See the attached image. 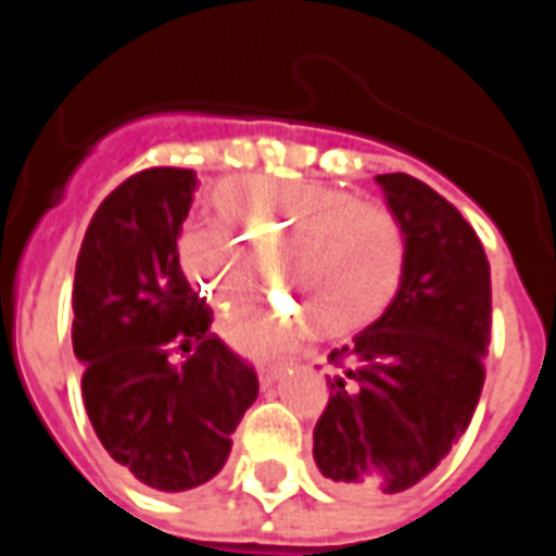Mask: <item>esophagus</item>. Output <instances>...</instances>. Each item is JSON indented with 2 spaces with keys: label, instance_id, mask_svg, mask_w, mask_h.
I'll return each instance as SVG.
<instances>
[{
  "label": "esophagus",
  "instance_id": "34e87169",
  "mask_svg": "<svg viewBox=\"0 0 556 556\" xmlns=\"http://www.w3.org/2000/svg\"><path fill=\"white\" fill-rule=\"evenodd\" d=\"M286 366H289V363H267V366H262V369H258V381H262V387L274 384Z\"/></svg>",
  "mask_w": 556,
  "mask_h": 556
}]
</instances>
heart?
<instances>
[{
  "label": "heart",
  "instance_id": "b5f03b06",
  "mask_svg": "<svg viewBox=\"0 0 556 556\" xmlns=\"http://www.w3.org/2000/svg\"><path fill=\"white\" fill-rule=\"evenodd\" d=\"M219 226L181 231L178 267L217 313L253 291L258 255L267 274L294 291L318 337H345L369 325L396 298L405 274V229L393 211L327 184L238 178L214 195ZM303 318L291 306H253L226 321V337L265 354L286 345Z\"/></svg>",
  "mask_w": 556,
  "mask_h": 556
}]
</instances>
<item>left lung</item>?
Segmentation results:
<instances>
[{"label":"left lung","instance_id":"8db88e82","mask_svg":"<svg viewBox=\"0 0 556 556\" xmlns=\"http://www.w3.org/2000/svg\"><path fill=\"white\" fill-rule=\"evenodd\" d=\"M405 229V274L384 315L327 354L330 402L313 431L318 470L349 494L429 477L470 426L485 384L491 267L477 231L429 184L378 175Z\"/></svg>","mask_w":556,"mask_h":556}]
</instances>
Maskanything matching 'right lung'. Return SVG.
Instances as JSON below:
<instances>
[{"mask_svg":"<svg viewBox=\"0 0 556 556\" xmlns=\"http://www.w3.org/2000/svg\"><path fill=\"white\" fill-rule=\"evenodd\" d=\"M193 169L130 175L94 211L74 274V354L103 450L139 482L187 491L217 477L258 396L250 363L211 333V306L178 267ZM188 354L172 364L170 354Z\"/></svg>","mask_w":556,"mask_h":556,"instance_id":"add662e5","label":"right lung"}]
</instances>
